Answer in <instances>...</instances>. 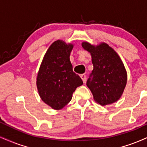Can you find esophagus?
<instances>
[{
  "mask_svg": "<svg viewBox=\"0 0 147 147\" xmlns=\"http://www.w3.org/2000/svg\"><path fill=\"white\" fill-rule=\"evenodd\" d=\"M80 77L81 78V79H82L83 82H84V83L86 82V76L84 74H82V75H80Z\"/></svg>",
  "mask_w": 147,
  "mask_h": 147,
  "instance_id": "34e87169",
  "label": "esophagus"
}]
</instances>
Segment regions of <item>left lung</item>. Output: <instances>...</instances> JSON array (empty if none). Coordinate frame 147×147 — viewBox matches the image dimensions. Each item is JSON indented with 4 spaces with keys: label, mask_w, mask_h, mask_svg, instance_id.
Instances as JSON below:
<instances>
[{
    "label": "left lung",
    "mask_w": 147,
    "mask_h": 147,
    "mask_svg": "<svg viewBox=\"0 0 147 147\" xmlns=\"http://www.w3.org/2000/svg\"><path fill=\"white\" fill-rule=\"evenodd\" d=\"M82 47L92 57L94 68L87 81L94 100L100 105L114 103L121 98L127 81V74L119 55L105 42L93 45L83 42Z\"/></svg>",
    "instance_id": "1"
}]
</instances>
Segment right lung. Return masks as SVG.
<instances>
[{
  "mask_svg": "<svg viewBox=\"0 0 147 147\" xmlns=\"http://www.w3.org/2000/svg\"><path fill=\"white\" fill-rule=\"evenodd\" d=\"M73 47L63 40L54 42L44 56L37 75L40 98L56 110L64 107L71 100L76 88L83 84L79 76L72 70L70 61Z\"/></svg>",
  "mask_w": 147,
  "mask_h": 147,
  "instance_id": "right-lung-1",
  "label": "right lung"
}]
</instances>
